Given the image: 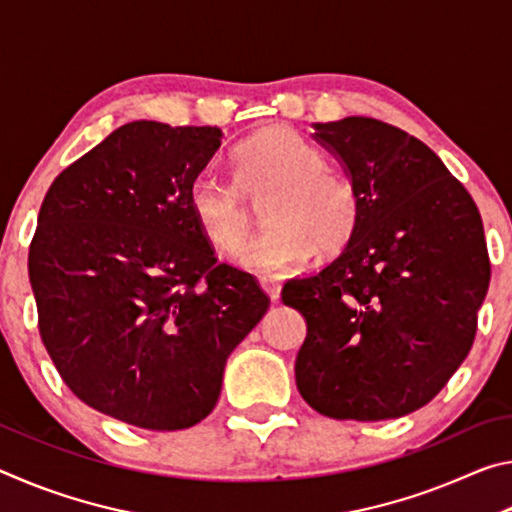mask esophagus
Returning a JSON list of instances; mask_svg holds the SVG:
<instances>
[{
	"instance_id": "esophagus-1",
	"label": "esophagus",
	"mask_w": 512,
	"mask_h": 512,
	"mask_svg": "<svg viewBox=\"0 0 512 512\" xmlns=\"http://www.w3.org/2000/svg\"><path fill=\"white\" fill-rule=\"evenodd\" d=\"M259 284H262V289L268 293V298H271L273 302L280 300V291H282V284L280 282H277V280H266V277H264V280L259 282Z\"/></svg>"
}]
</instances>
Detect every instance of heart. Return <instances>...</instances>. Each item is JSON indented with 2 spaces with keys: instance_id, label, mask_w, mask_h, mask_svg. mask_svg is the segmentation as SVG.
Wrapping results in <instances>:
<instances>
[{
  "instance_id": "b5f03b06",
  "label": "heart",
  "mask_w": 512,
  "mask_h": 512,
  "mask_svg": "<svg viewBox=\"0 0 512 512\" xmlns=\"http://www.w3.org/2000/svg\"><path fill=\"white\" fill-rule=\"evenodd\" d=\"M262 204L268 223L241 250L239 264L259 275H280L314 255H336L352 239L359 196L341 173L325 167L316 146L289 126H268L235 149V183L201 176L189 187L198 230L221 253H237L253 228L245 201Z\"/></svg>"
}]
</instances>
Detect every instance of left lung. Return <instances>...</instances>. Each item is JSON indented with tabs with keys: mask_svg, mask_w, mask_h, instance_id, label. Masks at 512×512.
I'll use <instances>...</instances> for the list:
<instances>
[{
	"mask_svg": "<svg viewBox=\"0 0 512 512\" xmlns=\"http://www.w3.org/2000/svg\"><path fill=\"white\" fill-rule=\"evenodd\" d=\"M359 196L343 253L289 280L282 302L307 320L296 384L334 420L402 418L465 361L490 284L472 196L418 137L372 117L314 124Z\"/></svg>",
	"mask_w": 512,
	"mask_h": 512,
	"instance_id": "1",
	"label": "left lung"
}]
</instances>
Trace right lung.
<instances>
[{"instance_id": "obj_1", "label": "right lung", "mask_w": 512, "mask_h": 512, "mask_svg": "<svg viewBox=\"0 0 512 512\" xmlns=\"http://www.w3.org/2000/svg\"><path fill=\"white\" fill-rule=\"evenodd\" d=\"M223 133L131 121L51 183L29 248L42 343L92 409L176 431L212 413L225 361L268 309L219 264L189 187Z\"/></svg>"}]
</instances>
